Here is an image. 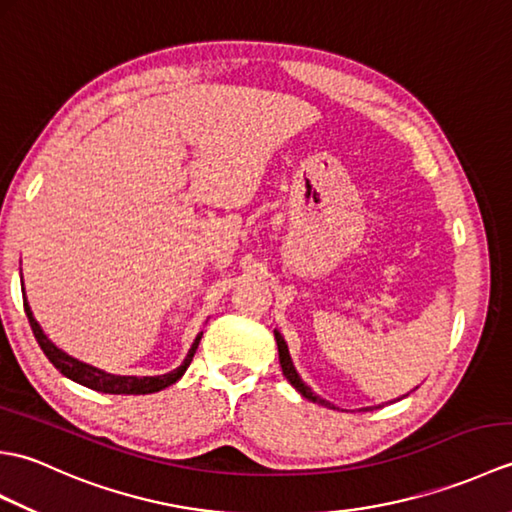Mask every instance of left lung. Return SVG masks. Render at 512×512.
Masks as SVG:
<instances>
[{
    "mask_svg": "<svg viewBox=\"0 0 512 512\" xmlns=\"http://www.w3.org/2000/svg\"><path fill=\"white\" fill-rule=\"evenodd\" d=\"M275 339H277V347H279V363H281V372H284V376L290 380V385L295 387L303 398H308V400H312V402H317V405H323V407H332L328 400H323V398H319V396H314V394H312V389H310V387H308L306 383H303V380L299 378L295 365H292V361H290L288 345H286V341H284V336H281L277 330H275ZM332 409H334V407H332Z\"/></svg>",
    "mask_w": 512,
    "mask_h": 512,
    "instance_id": "left-lung-1",
    "label": "left lung"
}]
</instances>
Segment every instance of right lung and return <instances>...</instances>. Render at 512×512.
<instances>
[{"label": "right lung", "mask_w": 512, "mask_h": 512, "mask_svg": "<svg viewBox=\"0 0 512 512\" xmlns=\"http://www.w3.org/2000/svg\"><path fill=\"white\" fill-rule=\"evenodd\" d=\"M24 310H26V317L30 321L32 334H35V339L43 350V354L48 356V361L54 367H57L63 376H68L70 380H74V383L85 385V387L96 389V391H103V394H154V391H160V389L173 385L178 378H182L184 372H187V367L191 365L193 354H195V350H198L200 339H202V332H200L198 336H195V341L191 345L187 358H184V363L178 369H173V372H169V374L143 376V378H140V376H114V374H105V372H101V369H96L92 365H85L81 361H76V358L61 352L59 347L54 345L48 339V336L43 334V330L39 328V323L35 321V317H32L28 301L24 303Z\"/></svg>", "instance_id": "obj_1"}]
</instances>
